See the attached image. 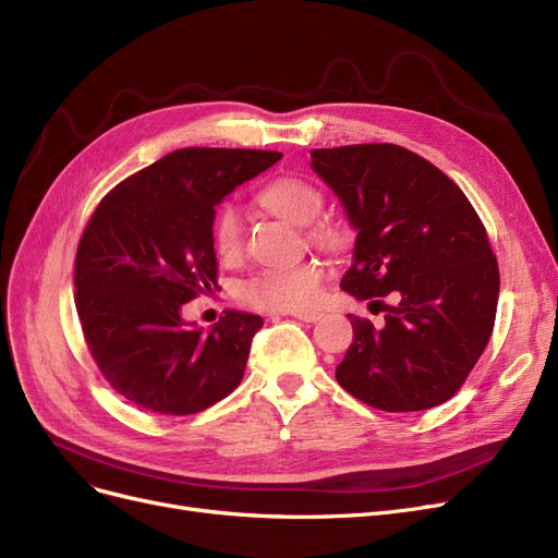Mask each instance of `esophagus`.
<instances>
[{
	"instance_id": "34e87169",
	"label": "esophagus",
	"mask_w": 558,
	"mask_h": 558,
	"mask_svg": "<svg viewBox=\"0 0 558 558\" xmlns=\"http://www.w3.org/2000/svg\"><path fill=\"white\" fill-rule=\"evenodd\" d=\"M287 315H292V317H296L301 322H317L322 317L319 311H292V313H287Z\"/></svg>"
}]
</instances>
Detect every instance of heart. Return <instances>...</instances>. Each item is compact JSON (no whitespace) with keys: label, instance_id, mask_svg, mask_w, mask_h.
Here are the masks:
<instances>
[{"label":"heart","instance_id":"obj_1","mask_svg":"<svg viewBox=\"0 0 558 558\" xmlns=\"http://www.w3.org/2000/svg\"><path fill=\"white\" fill-rule=\"evenodd\" d=\"M268 211L287 218L294 225H307V234L319 243L336 245L342 230L328 218H319L324 209V193L319 185L296 174H284L268 181L257 195ZM214 251L222 259H236L243 251V222L239 206L222 202L211 220ZM326 278V268L319 259H301L292 264L264 266L239 284V301L257 311L292 313L311 307Z\"/></svg>","mask_w":558,"mask_h":558}]
</instances>
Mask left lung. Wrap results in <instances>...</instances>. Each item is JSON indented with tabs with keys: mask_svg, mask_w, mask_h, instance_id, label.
<instances>
[{
	"mask_svg": "<svg viewBox=\"0 0 558 558\" xmlns=\"http://www.w3.org/2000/svg\"><path fill=\"white\" fill-rule=\"evenodd\" d=\"M313 170L359 230L340 287L384 313L381 326L349 315L354 340L338 384L381 411L450 400L497 317L499 264L481 216L456 181L390 142L313 149Z\"/></svg>",
	"mask_w": 558,
	"mask_h": 558,
	"instance_id": "left-lung-1",
	"label": "left lung"
}]
</instances>
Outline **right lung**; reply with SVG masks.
<instances>
[{
	"mask_svg": "<svg viewBox=\"0 0 558 558\" xmlns=\"http://www.w3.org/2000/svg\"><path fill=\"white\" fill-rule=\"evenodd\" d=\"M282 154L189 147L98 202L75 255V307L100 375L131 404L191 416L239 386L262 317L227 311L211 333L181 305L218 284L216 204Z\"/></svg>",
	"mask_w": 558,
	"mask_h": 558,
	"instance_id": "1",
	"label": "right lung"
}]
</instances>
